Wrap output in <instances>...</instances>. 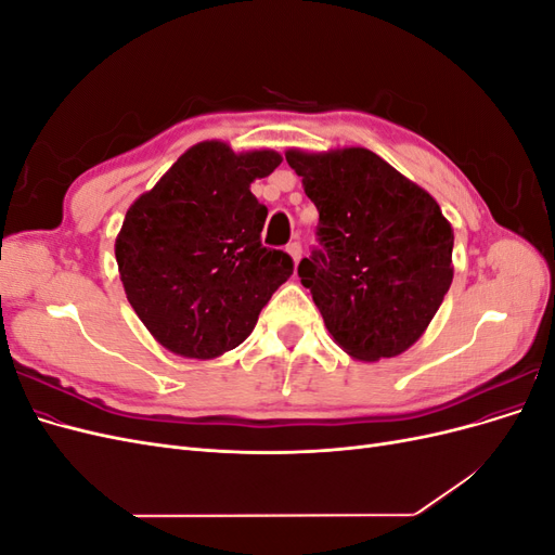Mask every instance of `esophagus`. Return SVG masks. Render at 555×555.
Listing matches in <instances>:
<instances>
[{
    "mask_svg": "<svg viewBox=\"0 0 555 555\" xmlns=\"http://www.w3.org/2000/svg\"><path fill=\"white\" fill-rule=\"evenodd\" d=\"M287 251H289V257L294 259V263H298L300 255H304V249H300V243H296V241L287 245Z\"/></svg>",
    "mask_w": 555,
    "mask_h": 555,
    "instance_id": "34e87169",
    "label": "esophagus"
}]
</instances>
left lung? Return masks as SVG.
<instances>
[{
    "instance_id": "left-lung-1",
    "label": "left lung",
    "mask_w": 555,
    "mask_h": 555,
    "mask_svg": "<svg viewBox=\"0 0 555 555\" xmlns=\"http://www.w3.org/2000/svg\"><path fill=\"white\" fill-rule=\"evenodd\" d=\"M284 157L319 210V249L298 278L333 340L359 361L402 354L453 280V229L438 201L365 147Z\"/></svg>"
}]
</instances>
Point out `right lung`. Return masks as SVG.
I'll list each match as a JSON object with an SVG mask.
<instances>
[{"mask_svg": "<svg viewBox=\"0 0 555 555\" xmlns=\"http://www.w3.org/2000/svg\"><path fill=\"white\" fill-rule=\"evenodd\" d=\"M280 162L275 150L196 143L129 206L117 271L133 312L173 354L215 359L238 347L294 273L287 251L261 245L268 208L249 192Z\"/></svg>", "mask_w": 555, "mask_h": 555, "instance_id": "obj_1", "label": "right lung"}]
</instances>
